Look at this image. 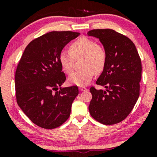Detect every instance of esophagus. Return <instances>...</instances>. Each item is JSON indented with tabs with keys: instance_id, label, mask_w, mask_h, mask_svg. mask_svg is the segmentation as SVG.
I'll list each match as a JSON object with an SVG mask.
<instances>
[{
	"instance_id": "34e87169",
	"label": "esophagus",
	"mask_w": 157,
	"mask_h": 157,
	"mask_svg": "<svg viewBox=\"0 0 157 157\" xmlns=\"http://www.w3.org/2000/svg\"><path fill=\"white\" fill-rule=\"evenodd\" d=\"M86 90H87L86 87H83V86H80V91H86Z\"/></svg>"
}]
</instances>
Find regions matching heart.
Wrapping results in <instances>:
<instances>
[{
    "label": "heart",
    "instance_id": "obj_1",
    "mask_svg": "<svg viewBox=\"0 0 157 157\" xmlns=\"http://www.w3.org/2000/svg\"><path fill=\"white\" fill-rule=\"evenodd\" d=\"M80 60L81 69L71 74L68 82L79 86H86L92 80L95 71H101L107 60V52L103 46L88 37H80L70 46V51L62 50L59 60L63 70L70 74L75 68V59Z\"/></svg>",
    "mask_w": 157,
    "mask_h": 157
}]
</instances>
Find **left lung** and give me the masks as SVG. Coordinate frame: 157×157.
<instances>
[{
	"label": "left lung",
	"mask_w": 157,
	"mask_h": 157,
	"mask_svg": "<svg viewBox=\"0 0 157 157\" xmlns=\"http://www.w3.org/2000/svg\"><path fill=\"white\" fill-rule=\"evenodd\" d=\"M87 35L100 40L107 52L103 71L96 82L106 89H90V114L104 125L117 124L128 116L140 96L141 60L134 43L114 30L93 29Z\"/></svg>",
	"instance_id": "obj_1"
}]
</instances>
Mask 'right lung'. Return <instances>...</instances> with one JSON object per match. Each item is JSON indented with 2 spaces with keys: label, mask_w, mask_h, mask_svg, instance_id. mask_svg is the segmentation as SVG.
Instances as JSON below:
<instances>
[{
  "label": "right lung",
  "mask_w": 157,
  "mask_h": 157,
  "mask_svg": "<svg viewBox=\"0 0 157 157\" xmlns=\"http://www.w3.org/2000/svg\"><path fill=\"white\" fill-rule=\"evenodd\" d=\"M80 35L70 31L51 32L31 41L25 48L15 72L16 99L29 120L46 129L63 124L79 94L77 86L60 88L66 80L59 55Z\"/></svg>",
  "instance_id": "right-lung-1"
}]
</instances>
